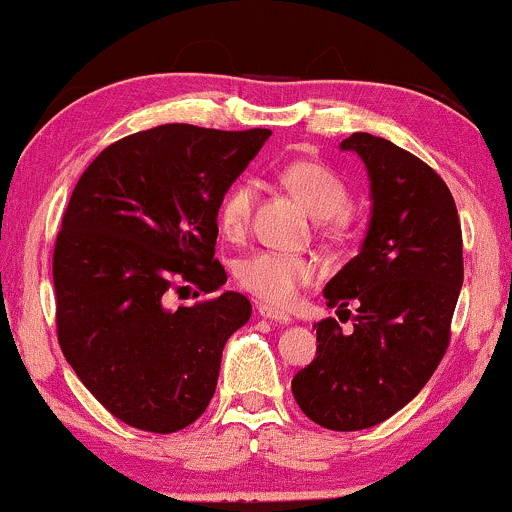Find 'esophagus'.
Segmentation results:
<instances>
[{
    "label": "esophagus",
    "instance_id": "1",
    "mask_svg": "<svg viewBox=\"0 0 512 512\" xmlns=\"http://www.w3.org/2000/svg\"><path fill=\"white\" fill-rule=\"evenodd\" d=\"M257 313H260L262 317H267V320L281 322V325H289V322H291L289 313H284V310H279V308H272V305H267V303H260Z\"/></svg>",
    "mask_w": 512,
    "mask_h": 512
}]
</instances>
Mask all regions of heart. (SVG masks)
I'll list each match as a JSON object with an SVG mask.
<instances>
[{
  "label": "heart",
  "mask_w": 512,
  "mask_h": 512,
  "mask_svg": "<svg viewBox=\"0 0 512 512\" xmlns=\"http://www.w3.org/2000/svg\"><path fill=\"white\" fill-rule=\"evenodd\" d=\"M279 178L301 197L315 219H342L349 207V190L337 173L313 158H293L279 168ZM257 185L240 178L223 192L216 207V223L228 238H240L248 231L255 207ZM238 281L243 289L255 293L272 305H289L298 291L317 279V264L308 257L284 255V252H257L238 264Z\"/></svg>",
  "instance_id": "1"
}]
</instances>
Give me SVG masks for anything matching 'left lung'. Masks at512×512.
<instances>
[{
	"mask_svg": "<svg viewBox=\"0 0 512 512\" xmlns=\"http://www.w3.org/2000/svg\"><path fill=\"white\" fill-rule=\"evenodd\" d=\"M339 146L366 163L373 211L361 252L325 298L339 310L354 302L357 315L351 332L334 317L317 322V354L291 390L315 424L361 431L409 404L445 356L464 279L462 228L448 185L421 158L368 132Z\"/></svg>",
	"mask_w": 512,
	"mask_h": 512,
	"instance_id": "1",
	"label": "left lung"
}]
</instances>
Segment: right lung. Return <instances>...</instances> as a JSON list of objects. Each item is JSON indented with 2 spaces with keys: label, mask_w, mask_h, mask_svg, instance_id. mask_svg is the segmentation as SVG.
Masks as SVG:
<instances>
[{
  "label": "right lung",
  "mask_w": 512,
  "mask_h": 512,
  "mask_svg": "<svg viewBox=\"0 0 512 512\" xmlns=\"http://www.w3.org/2000/svg\"><path fill=\"white\" fill-rule=\"evenodd\" d=\"M161 125L110 144L84 170L52 255L57 339L115 419L175 433L204 414L228 337L250 320L243 293L170 308V291L226 284L216 207L269 139Z\"/></svg>",
  "instance_id": "add662e5"
}]
</instances>
